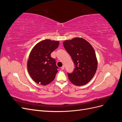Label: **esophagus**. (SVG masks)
Returning <instances> with one entry per match:
<instances>
[{
    "label": "esophagus",
    "instance_id": "esophagus-1",
    "mask_svg": "<svg viewBox=\"0 0 122 122\" xmlns=\"http://www.w3.org/2000/svg\"><path fill=\"white\" fill-rule=\"evenodd\" d=\"M61 70H64V69H65V66H62V67H61Z\"/></svg>",
    "mask_w": 122,
    "mask_h": 122
}]
</instances>
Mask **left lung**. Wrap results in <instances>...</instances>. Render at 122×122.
I'll return each mask as SVG.
<instances>
[{
	"mask_svg": "<svg viewBox=\"0 0 122 122\" xmlns=\"http://www.w3.org/2000/svg\"><path fill=\"white\" fill-rule=\"evenodd\" d=\"M63 45L75 65L73 72L68 73L70 81L77 86L86 84L94 77L97 69V60L93 47L81 38L66 40Z\"/></svg>",
	"mask_w": 122,
	"mask_h": 122,
	"instance_id": "obj_1",
	"label": "left lung"
}]
</instances>
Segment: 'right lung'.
<instances>
[{
    "label": "right lung",
    "instance_id": "obj_1",
    "mask_svg": "<svg viewBox=\"0 0 122 122\" xmlns=\"http://www.w3.org/2000/svg\"><path fill=\"white\" fill-rule=\"evenodd\" d=\"M58 45V41L46 39L38 43L31 50L27 70L31 78L38 84L45 86L55 78L58 68L51 53Z\"/></svg>",
    "mask_w": 122,
    "mask_h": 122
}]
</instances>
